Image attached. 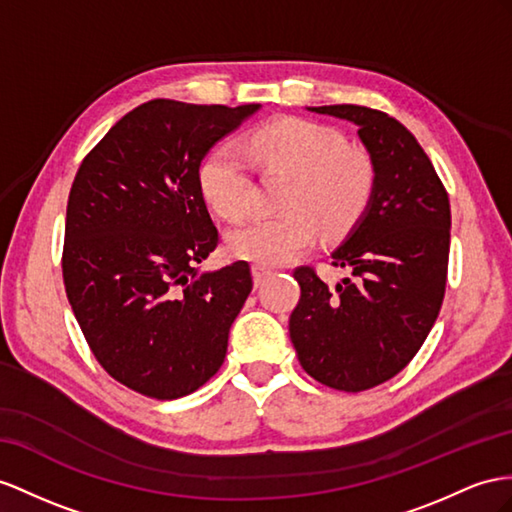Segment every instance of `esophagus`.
<instances>
[{
  "label": "esophagus",
  "instance_id": "esophagus-1",
  "mask_svg": "<svg viewBox=\"0 0 512 512\" xmlns=\"http://www.w3.org/2000/svg\"><path fill=\"white\" fill-rule=\"evenodd\" d=\"M274 270L272 268H268V266H261V264H255L253 266V281H255V285H261L264 283L270 274H272Z\"/></svg>",
  "mask_w": 512,
  "mask_h": 512
}]
</instances>
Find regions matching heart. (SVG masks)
<instances>
[{
    "mask_svg": "<svg viewBox=\"0 0 512 512\" xmlns=\"http://www.w3.org/2000/svg\"><path fill=\"white\" fill-rule=\"evenodd\" d=\"M248 151L268 166L292 175L277 216H255L227 233V251L261 266H279L316 242L318 227L335 235L359 218L374 186V166L359 149L346 147L331 127L285 119L257 129ZM205 201L222 218L238 220L251 207L253 177L235 142H220L199 170Z\"/></svg>",
    "mask_w": 512,
    "mask_h": 512,
    "instance_id": "heart-1",
    "label": "heart"
}]
</instances>
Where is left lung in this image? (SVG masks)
<instances>
[{"instance_id": "1", "label": "left lung", "mask_w": 512, "mask_h": 512, "mask_svg": "<svg viewBox=\"0 0 512 512\" xmlns=\"http://www.w3.org/2000/svg\"><path fill=\"white\" fill-rule=\"evenodd\" d=\"M357 127L374 166L363 214L331 253L350 268L329 290L311 268H298L300 300L290 337L303 370L339 391L389 381L435 324L450 255V201L415 136L389 114L363 106L307 108Z\"/></svg>"}]
</instances>
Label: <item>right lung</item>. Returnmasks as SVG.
Here are the masks:
<instances>
[{"mask_svg":"<svg viewBox=\"0 0 512 512\" xmlns=\"http://www.w3.org/2000/svg\"><path fill=\"white\" fill-rule=\"evenodd\" d=\"M259 108L153 99L125 114L77 170L64 287L103 370L142 396H188L225 361L253 279L246 261L201 270L218 231L199 170Z\"/></svg>","mask_w":512,"mask_h":512,"instance_id":"1","label":"right lung"}]
</instances>
